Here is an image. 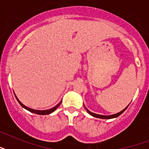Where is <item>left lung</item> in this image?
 I'll return each mask as SVG.
<instances>
[{
    "label": "left lung",
    "instance_id": "8db88e82",
    "mask_svg": "<svg viewBox=\"0 0 149 149\" xmlns=\"http://www.w3.org/2000/svg\"><path fill=\"white\" fill-rule=\"evenodd\" d=\"M127 107H128V106H127ZM84 107H85V106H84ZM127 107H126V108L124 109V110H123V111H120V112H119V113H116V114H112V115H108V116L100 115V114H97V113H92L91 111H89V110H87V109H86V107H85V108H86V111H87V112H88V113H90L91 115L93 116V117H95V118H102V119H111V118H117V117H118V116H119V115H120V114H121V113H122L123 112H124V111H125V110H126V109H127Z\"/></svg>",
    "mask_w": 149,
    "mask_h": 149
}]
</instances>
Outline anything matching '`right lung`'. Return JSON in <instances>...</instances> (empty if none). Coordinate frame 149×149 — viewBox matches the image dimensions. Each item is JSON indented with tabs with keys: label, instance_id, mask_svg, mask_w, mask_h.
I'll return each mask as SVG.
<instances>
[{
	"label": "right lung",
	"instance_id": "obj_1",
	"mask_svg": "<svg viewBox=\"0 0 149 149\" xmlns=\"http://www.w3.org/2000/svg\"><path fill=\"white\" fill-rule=\"evenodd\" d=\"M15 97H16V99H17V100L18 101V103H19L20 104H21V106L23 107L24 108H25L26 110H28V111H29L30 112H31V113H37V114H40V115H45V114H49V113H52L53 111H55L56 110V109L58 108V107L61 104V101L59 104H58L57 105H56V107H52V108L51 109H49V110H45V111H38V110H34V109H31V108H29V107H28L24 106V104H22L21 102H20V100L17 98V97L15 96Z\"/></svg>",
	"mask_w": 149,
	"mask_h": 149
}]
</instances>
